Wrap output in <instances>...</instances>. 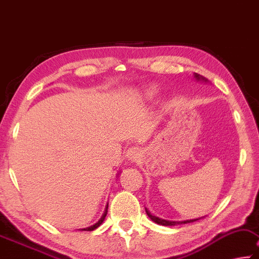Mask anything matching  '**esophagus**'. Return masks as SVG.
I'll list each match as a JSON object with an SVG mask.
<instances>
[{
  "label": "esophagus",
  "instance_id": "34e87169",
  "mask_svg": "<svg viewBox=\"0 0 259 259\" xmlns=\"http://www.w3.org/2000/svg\"><path fill=\"white\" fill-rule=\"evenodd\" d=\"M127 157H128V159H131V160H135L137 158H139L140 157L139 148H137V147L130 148L128 151H127Z\"/></svg>",
  "mask_w": 259,
  "mask_h": 259
}]
</instances>
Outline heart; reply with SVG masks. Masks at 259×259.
Instances as JSON below:
<instances>
[{"mask_svg":"<svg viewBox=\"0 0 259 259\" xmlns=\"http://www.w3.org/2000/svg\"><path fill=\"white\" fill-rule=\"evenodd\" d=\"M149 93H152V91H151V90H149Z\"/></svg>","mask_w":259,"mask_h":259,"instance_id":"1","label":"heart"}]
</instances>
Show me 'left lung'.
<instances>
[{"label": "left lung", "instance_id": "obj_1", "mask_svg": "<svg viewBox=\"0 0 259 259\" xmlns=\"http://www.w3.org/2000/svg\"><path fill=\"white\" fill-rule=\"evenodd\" d=\"M194 77L196 78L197 80H200V81L207 82V79L203 77V75H201V74L195 73ZM146 212L148 214V217H149L152 220V222H155L156 224H158V225H163V226H175V225H179V224L193 223V222H196V220H198V219H192V220H184V222H169V220H164V219H160L158 217H156V215H152L147 209H146Z\"/></svg>", "mask_w": 259, "mask_h": 259}]
</instances>
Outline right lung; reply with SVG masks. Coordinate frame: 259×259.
Wrapping results in <instances>:
<instances>
[{"label":"right lung","instance_id":"obj_1","mask_svg":"<svg viewBox=\"0 0 259 259\" xmlns=\"http://www.w3.org/2000/svg\"><path fill=\"white\" fill-rule=\"evenodd\" d=\"M108 205L109 204H107V206H105V210H104V213L102 214V217L100 218V220L99 222H97L96 224H94V225H92V226H90V227H86V228H81V230L80 231H94V230H96L97 227H99L102 223H103V220L105 219V215H107V213H108Z\"/></svg>","mask_w":259,"mask_h":259}]
</instances>
